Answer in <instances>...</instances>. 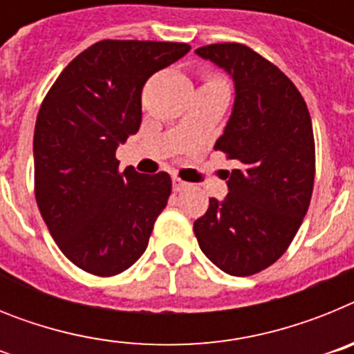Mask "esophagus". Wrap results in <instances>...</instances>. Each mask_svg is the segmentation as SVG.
Returning a JSON list of instances; mask_svg holds the SVG:
<instances>
[{"instance_id": "1", "label": "esophagus", "mask_w": 354, "mask_h": 354, "mask_svg": "<svg viewBox=\"0 0 354 354\" xmlns=\"http://www.w3.org/2000/svg\"><path fill=\"white\" fill-rule=\"evenodd\" d=\"M171 183H174V192H183V189H186V187L189 186L186 180H183L180 177H177V175L171 177Z\"/></svg>"}]
</instances>
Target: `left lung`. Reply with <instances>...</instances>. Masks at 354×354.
Here are the masks:
<instances>
[{"label":"left lung","mask_w":354,"mask_h":354,"mask_svg":"<svg viewBox=\"0 0 354 354\" xmlns=\"http://www.w3.org/2000/svg\"><path fill=\"white\" fill-rule=\"evenodd\" d=\"M196 55L234 80L232 115L214 150L239 167L227 171L228 195L223 202L209 198L193 232L212 264L232 277H250L282 257L310 205V113L292 81L245 44H209Z\"/></svg>","instance_id":"1"}]
</instances>
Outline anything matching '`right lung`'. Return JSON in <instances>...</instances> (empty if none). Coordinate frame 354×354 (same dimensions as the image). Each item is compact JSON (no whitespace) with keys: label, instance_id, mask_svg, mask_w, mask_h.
I'll return each mask as SVG.
<instances>
[{"label":"right lung","instance_id":"add662e5","mask_svg":"<svg viewBox=\"0 0 354 354\" xmlns=\"http://www.w3.org/2000/svg\"><path fill=\"white\" fill-rule=\"evenodd\" d=\"M192 49L184 42L101 40L84 49L44 97L33 134L35 200L65 257L113 277L138 261L167 207V171L118 170V143L142 124V90Z\"/></svg>","mask_w":354,"mask_h":354}]
</instances>
